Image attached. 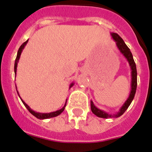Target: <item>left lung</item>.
Segmentation results:
<instances>
[{
	"label": "left lung",
	"instance_id": "8db88e82",
	"mask_svg": "<svg viewBox=\"0 0 152 152\" xmlns=\"http://www.w3.org/2000/svg\"><path fill=\"white\" fill-rule=\"evenodd\" d=\"M111 35L114 41H115V43H116V46L118 47V50L126 58L127 62H129V65H130V69H131V90H130V95H129L127 99L125 101L123 105L121 107L119 111H118L115 114L107 113L103 110H101L97 108V107H96L95 105L93 104V102L90 101L92 112L95 115H96L97 117L102 118H118V117L121 116L124 113L125 111L127 109L128 107L130 106V104H131L132 101H133V98L135 96V94H136V87H137V71H136V63H135L134 59H133L132 53L130 52V50L126 45L123 39L120 37L118 34H116V33H111Z\"/></svg>",
	"mask_w": 152,
	"mask_h": 152
}]
</instances>
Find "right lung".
<instances>
[{
  "label": "right lung",
  "instance_id": "1",
  "mask_svg": "<svg viewBox=\"0 0 152 152\" xmlns=\"http://www.w3.org/2000/svg\"><path fill=\"white\" fill-rule=\"evenodd\" d=\"M28 41V40H27L26 42L23 43V44L20 46V47H19V50H18L17 56H16V60H15V64H14V72H15V75H16V69H17V65H18V62H19V58H20L21 53H22V50H23L24 47H26V45L27 44ZM74 84H75V83H71L70 87H69V89H70L72 87H73ZM16 91H17V88H16ZM17 93H18V95H19V92L17 91ZM19 98L21 99L20 96H19ZM21 100H22V103L24 104L25 106L26 107V108L28 110V111L30 112L31 114V115H33L34 117H36L37 118H38V119H41V120L47 119V118H54V117H56V116H58V115H59L61 113H62V111H64V109H65V105H66V103H67V100H66V102H65V105H64V106L62 107L61 109L57 110V111H53V112H50V113H40V112H36V111H34V110L31 109V108L30 107H29L28 105L27 104H26V102H25L22 99H21Z\"/></svg>",
  "mask_w": 152,
  "mask_h": 152
}]
</instances>
